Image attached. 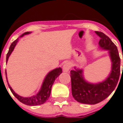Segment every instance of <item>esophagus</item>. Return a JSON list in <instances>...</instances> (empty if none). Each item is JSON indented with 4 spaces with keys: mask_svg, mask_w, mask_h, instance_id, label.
Wrapping results in <instances>:
<instances>
[{
    "mask_svg": "<svg viewBox=\"0 0 123 123\" xmlns=\"http://www.w3.org/2000/svg\"><path fill=\"white\" fill-rule=\"evenodd\" d=\"M71 68V64L69 62H66L63 65L62 69H63L64 72H68L69 69Z\"/></svg>",
    "mask_w": 123,
    "mask_h": 123,
    "instance_id": "34e87169",
    "label": "esophagus"
}]
</instances>
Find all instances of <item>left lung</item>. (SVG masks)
Segmentation results:
<instances>
[{"instance_id":"1","label":"left lung","mask_w":123,"mask_h":123,"mask_svg":"<svg viewBox=\"0 0 123 123\" xmlns=\"http://www.w3.org/2000/svg\"><path fill=\"white\" fill-rule=\"evenodd\" d=\"M96 32L100 37L99 48L107 50L111 59V71L108 77L101 82L91 83L85 79L83 69L75 67V70L70 71L73 97L79 103L88 105H94L106 99L115 89L120 76L121 59L117 46L104 33Z\"/></svg>"}]
</instances>
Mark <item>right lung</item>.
Segmentation results:
<instances>
[{
    "label": "right lung",
    "instance_id": "obj_1",
    "mask_svg": "<svg viewBox=\"0 0 123 123\" xmlns=\"http://www.w3.org/2000/svg\"><path fill=\"white\" fill-rule=\"evenodd\" d=\"M30 33H31V32H25L22 35L20 36L19 37H22L25 35L29 34ZM18 40H19V38L16 39L15 41H13L11 43V44L9 49L8 53H7L6 55V63L7 62L9 57V56H10V55L11 54L13 50H14V47H15V46L17 44ZM61 73H62L61 68H57L55 69L50 71L46 75V77H45V78L43 80V84L41 86V88H40V89L38 91V92L36 94H35V95L29 96V97H23V96L18 95V94H16L13 91L12 88H11L10 85L9 84L8 80H7V77L6 71V77L7 82V84H8V86L9 89H10L12 93V94L20 102H22V103H24L25 105H29V106H36V105H42V104L44 103L48 100V99L50 97L52 85L54 84V81L55 80V79L61 75Z\"/></svg>",
    "mask_w": 123,
    "mask_h": 123
}]
</instances>
